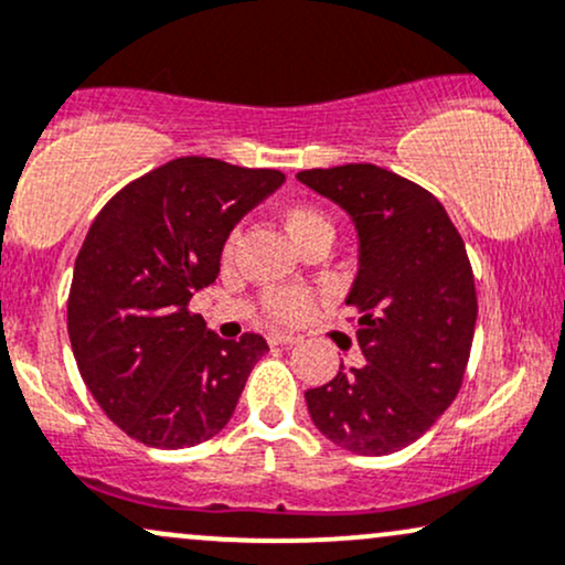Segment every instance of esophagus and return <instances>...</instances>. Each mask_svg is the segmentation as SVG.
<instances>
[{"mask_svg": "<svg viewBox=\"0 0 565 565\" xmlns=\"http://www.w3.org/2000/svg\"><path fill=\"white\" fill-rule=\"evenodd\" d=\"M268 343L270 345H295L297 338L289 332H268Z\"/></svg>", "mask_w": 565, "mask_h": 565, "instance_id": "obj_1", "label": "esophagus"}]
</instances>
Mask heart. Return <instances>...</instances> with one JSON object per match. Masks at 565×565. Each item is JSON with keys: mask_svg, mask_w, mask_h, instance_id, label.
I'll return each mask as SVG.
<instances>
[{"mask_svg": "<svg viewBox=\"0 0 565 565\" xmlns=\"http://www.w3.org/2000/svg\"><path fill=\"white\" fill-rule=\"evenodd\" d=\"M284 227H287L289 238L300 244L306 235L311 233H332V222L321 209L308 206V203H297V206L287 209L284 214ZM313 300L311 295L302 289H273L265 297V311H268L276 321H300L311 313Z\"/></svg>", "mask_w": 565, "mask_h": 565, "instance_id": "obj_1", "label": "heart"}]
</instances>
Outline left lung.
Here are the masks:
<instances>
[{
	"instance_id": "left-lung-1",
	"label": "left lung",
	"mask_w": 565,
	"mask_h": 565,
	"mask_svg": "<svg viewBox=\"0 0 565 565\" xmlns=\"http://www.w3.org/2000/svg\"><path fill=\"white\" fill-rule=\"evenodd\" d=\"M349 212L359 273L345 306L359 313L367 364L308 388L316 429L359 456H386L426 434L456 399L472 351L477 292L467 246L443 203L373 163L297 173Z\"/></svg>"
}]
</instances>
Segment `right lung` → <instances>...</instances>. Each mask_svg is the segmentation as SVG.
Here are the masks:
<instances>
[{
	"label": "right lung",
	"instance_id": "right-lung-1",
	"mask_svg": "<svg viewBox=\"0 0 565 565\" xmlns=\"http://www.w3.org/2000/svg\"><path fill=\"white\" fill-rule=\"evenodd\" d=\"M284 179L190 154L134 179L93 220L66 324L85 386L128 437L192 448L231 420L268 343L254 332L222 340L188 306L220 276L241 216Z\"/></svg>",
	"mask_w": 565,
	"mask_h": 565
}]
</instances>
